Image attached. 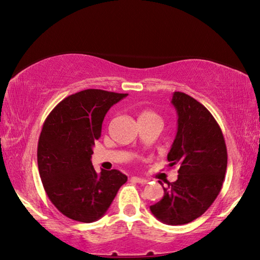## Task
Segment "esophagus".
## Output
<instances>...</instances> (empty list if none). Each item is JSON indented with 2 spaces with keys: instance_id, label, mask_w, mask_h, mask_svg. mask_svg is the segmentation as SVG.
Instances as JSON below:
<instances>
[{
  "instance_id": "esophagus-1",
  "label": "esophagus",
  "mask_w": 260,
  "mask_h": 260,
  "mask_svg": "<svg viewBox=\"0 0 260 260\" xmlns=\"http://www.w3.org/2000/svg\"><path fill=\"white\" fill-rule=\"evenodd\" d=\"M133 178V181L136 182V183H140V184H145V183H147V180L146 178H143V177H138V176H134L131 177Z\"/></svg>"
}]
</instances>
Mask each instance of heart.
Segmentation results:
<instances>
[{
	"label": "heart",
	"mask_w": 260,
	"mask_h": 260,
	"mask_svg": "<svg viewBox=\"0 0 260 260\" xmlns=\"http://www.w3.org/2000/svg\"><path fill=\"white\" fill-rule=\"evenodd\" d=\"M150 118H155V120L161 121L159 115L155 114L154 112H152V110H143L138 116V120H150Z\"/></svg>",
	"instance_id": "1"
}]
</instances>
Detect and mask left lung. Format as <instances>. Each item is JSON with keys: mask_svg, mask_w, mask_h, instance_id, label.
<instances>
[{"mask_svg": "<svg viewBox=\"0 0 260 260\" xmlns=\"http://www.w3.org/2000/svg\"><path fill=\"white\" fill-rule=\"evenodd\" d=\"M172 104L178 115L177 134L167 159L170 167H178V177L167 182L162 199L150 210L161 222L178 226L199 218L218 197L227 169V147L218 122L201 102L175 92Z\"/></svg>", "mask_w": 260, "mask_h": 260, "instance_id": "obj_1", "label": "left lung"}]
</instances>
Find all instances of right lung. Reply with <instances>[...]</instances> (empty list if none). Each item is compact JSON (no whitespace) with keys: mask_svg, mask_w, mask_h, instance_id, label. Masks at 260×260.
<instances>
[{"mask_svg":"<svg viewBox=\"0 0 260 260\" xmlns=\"http://www.w3.org/2000/svg\"><path fill=\"white\" fill-rule=\"evenodd\" d=\"M126 95L84 90L67 96L46 118L38 168L49 201L67 218L86 223L99 220L127 181L116 169L96 173L91 162L106 114Z\"/></svg>","mask_w":260,"mask_h":260,"instance_id":"add662e5","label":"right lung"}]
</instances>
